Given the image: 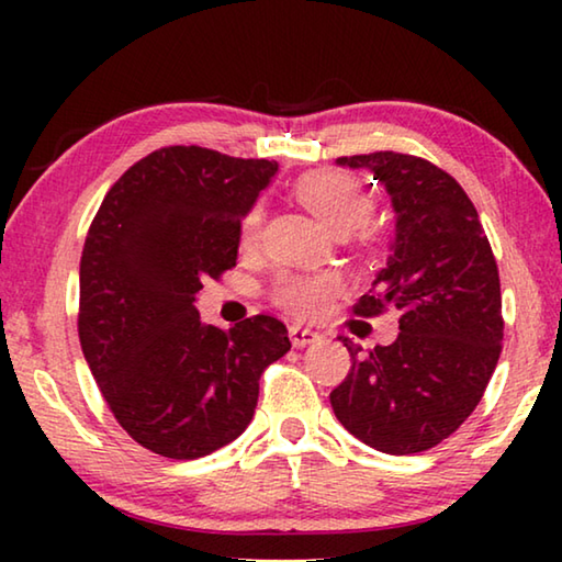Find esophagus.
Wrapping results in <instances>:
<instances>
[{
  "label": "esophagus",
  "mask_w": 562,
  "mask_h": 562,
  "mask_svg": "<svg viewBox=\"0 0 562 562\" xmlns=\"http://www.w3.org/2000/svg\"><path fill=\"white\" fill-rule=\"evenodd\" d=\"M290 339H292L294 347L302 349V347H307V345H315V341L319 339V335H317L315 329L292 325V327H290Z\"/></svg>",
  "instance_id": "34e87169"
}]
</instances>
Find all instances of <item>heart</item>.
I'll return each instance as SVG.
<instances>
[{"instance_id":"b5f03b06","label":"heart","mask_w":562,"mask_h":562,"mask_svg":"<svg viewBox=\"0 0 562 562\" xmlns=\"http://www.w3.org/2000/svg\"><path fill=\"white\" fill-rule=\"evenodd\" d=\"M294 195L297 201L307 207V211L317 217V223L327 231L335 233H351L359 225L367 223L369 213H372L374 201L369 190L359 183L357 178L347 173H312L304 176L297 186H294ZM262 223V207L255 205L243 221V240L252 243L260 233ZM337 290V282L325 274H284L280 282L274 284V300L290 310L292 315L300 317H315L319 312L327 310L331 294Z\"/></svg>"}]
</instances>
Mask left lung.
I'll return each mask as SVG.
<instances>
[{"instance_id": "left-lung-1", "label": "left lung", "mask_w": 562, "mask_h": 562, "mask_svg": "<svg viewBox=\"0 0 562 562\" xmlns=\"http://www.w3.org/2000/svg\"><path fill=\"white\" fill-rule=\"evenodd\" d=\"M369 170L396 215L389 258L359 317L398 312V337L364 351L341 337L351 369L329 394L345 429L372 449H434L479 406L498 364L503 317L496 258L463 188L434 164L379 150L337 158Z\"/></svg>"}]
</instances>
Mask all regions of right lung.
Returning a JSON list of instances; mask_svg holds the SVG:
<instances>
[{
	"instance_id": "1",
	"label": "right lung",
	"mask_w": 562,
	"mask_h": 562,
	"mask_svg": "<svg viewBox=\"0 0 562 562\" xmlns=\"http://www.w3.org/2000/svg\"><path fill=\"white\" fill-rule=\"evenodd\" d=\"M278 160L170 146L131 166L83 243L79 339L133 441L166 459L223 449L252 422L265 367L288 327L258 315L231 329L195 310L205 278L235 268L240 223Z\"/></svg>"
}]
</instances>
